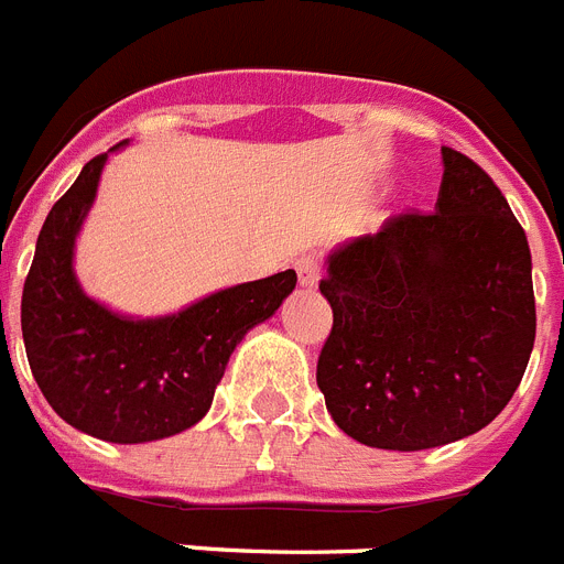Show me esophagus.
<instances>
[{
  "instance_id": "obj_1",
  "label": "esophagus",
  "mask_w": 564,
  "mask_h": 564,
  "mask_svg": "<svg viewBox=\"0 0 564 564\" xmlns=\"http://www.w3.org/2000/svg\"><path fill=\"white\" fill-rule=\"evenodd\" d=\"M293 268H296V276H300L302 288L319 285V262L314 257H300L293 262Z\"/></svg>"
}]
</instances>
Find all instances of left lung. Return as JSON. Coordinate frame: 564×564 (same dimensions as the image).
Segmentation results:
<instances>
[{
  "instance_id": "8db88e82",
  "label": "left lung",
  "mask_w": 564,
  "mask_h": 564,
  "mask_svg": "<svg viewBox=\"0 0 564 564\" xmlns=\"http://www.w3.org/2000/svg\"><path fill=\"white\" fill-rule=\"evenodd\" d=\"M433 214H399L330 250L334 328L316 384L368 447L425 451L497 420L536 339L531 248L474 159L442 148Z\"/></svg>"
}]
</instances>
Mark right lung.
Returning a JSON list of instances; mask_svg holds the SVG:
<instances>
[{"mask_svg":"<svg viewBox=\"0 0 564 564\" xmlns=\"http://www.w3.org/2000/svg\"><path fill=\"white\" fill-rule=\"evenodd\" d=\"M105 162L108 153L90 159L42 225L22 291V339L33 379L67 425L139 445L187 431L208 413L234 348L276 314L296 271L225 288L171 316L113 314L74 273L76 236Z\"/></svg>","mask_w":564,"mask_h":564,"instance_id":"obj_1","label":"right lung"}]
</instances>
